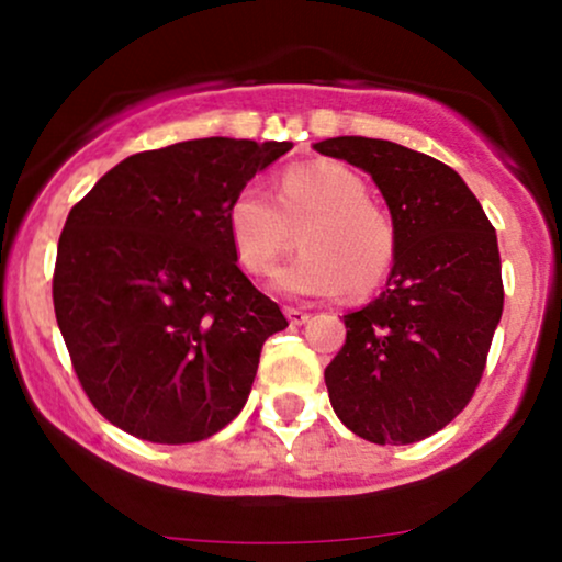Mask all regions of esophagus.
<instances>
[{
  "label": "esophagus",
  "instance_id": "esophagus-1",
  "mask_svg": "<svg viewBox=\"0 0 562 562\" xmlns=\"http://www.w3.org/2000/svg\"><path fill=\"white\" fill-rule=\"evenodd\" d=\"M285 317H288L290 325H306V322H308V314L303 312V308H295V306L285 308Z\"/></svg>",
  "mask_w": 562,
  "mask_h": 562
}]
</instances>
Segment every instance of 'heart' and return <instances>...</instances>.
<instances>
[{
	"label": "heart",
	"instance_id": "obj_1",
	"mask_svg": "<svg viewBox=\"0 0 562 562\" xmlns=\"http://www.w3.org/2000/svg\"><path fill=\"white\" fill-rule=\"evenodd\" d=\"M303 254L272 277L285 299L317 301L372 293L396 259V229L370 203L364 179L338 160H308L282 173L277 198L267 187L245 184L227 205L232 250L245 272L267 274L288 250L290 229L301 227Z\"/></svg>",
	"mask_w": 562,
	"mask_h": 562
}]
</instances>
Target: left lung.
Wrapping results in <instances>:
<instances>
[{"mask_svg":"<svg viewBox=\"0 0 562 562\" xmlns=\"http://www.w3.org/2000/svg\"><path fill=\"white\" fill-rule=\"evenodd\" d=\"M314 150L370 173L396 229L389 285L344 317L330 404L367 441H423L465 409L486 367L505 303L496 232L460 173L425 153L367 137Z\"/></svg>","mask_w":562,"mask_h":562,"instance_id":"obj_1","label":"left lung"}]
</instances>
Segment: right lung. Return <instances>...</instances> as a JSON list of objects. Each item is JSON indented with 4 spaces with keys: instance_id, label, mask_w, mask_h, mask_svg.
<instances>
[{
    "instance_id": "obj_1",
    "label": "right lung",
    "mask_w": 562,
    "mask_h": 562,
    "mask_svg": "<svg viewBox=\"0 0 562 562\" xmlns=\"http://www.w3.org/2000/svg\"><path fill=\"white\" fill-rule=\"evenodd\" d=\"M293 142L187 139L113 166L57 243L55 317L89 402L153 443L235 420L288 319L237 267L227 205Z\"/></svg>"
}]
</instances>
